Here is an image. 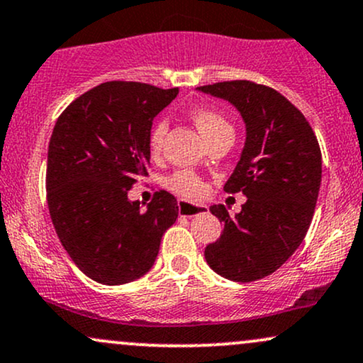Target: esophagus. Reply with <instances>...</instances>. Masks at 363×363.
Segmentation results:
<instances>
[{
    "label": "esophagus",
    "instance_id": "34e87169",
    "mask_svg": "<svg viewBox=\"0 0 363 363\" xmlns=\"http://www.w3.org/2000/svg\"><path fill=\"white\" fill-rule=\"evenodd\" d=\"M177 208H179V215H181V216H196V215L206 213V211H208L206 205H199V203H189V201H184V199H179Z\"/></svg>",
    "mask_w": 363,
    "mask_h": 363
}]
</instances>
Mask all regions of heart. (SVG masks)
Instances as JSON below:
<instances>
[{"label":"heart","mask_w":363,"mask_h":363,"mask_svg":"<svg viewBox=\"0 0 363 363\" xmlns=\"http://www.w3.org/2000/svg\"><path fill=\"white\" fill-rule=\"evenodd\" d=\"M191 118H193L194 124L210 143H213V141L220 138H227V136L234 138V126H232L230 121L227 119V116L222 114L220 111L210 109V107H198V109L193 111ZM167 119H158L157 123L153 124L148 136V145L153 155H158V153L162 152V148H164V141L165 136H167ZM165 186H167L172 193L186 196V198H196V196L203 193V181L199 179L198 174L193 172V170H177V172H174L172 176L167 177Z\"/></svg>","instance_id":"b5f03b06"}]
</instances>
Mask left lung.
Wrapping results in <instances>:
<instances>
[{
    "mask_svg": "<svg viewBox=\"0 0 363 363\" xmlns=\"http://www.w3.org/2000/svg\"><path fill=\"white\" fill-rule=\"evenodd\" d=\"M198 90L235 106L247 131L240 160L223 186L247 201L235 216L223 205L210 208L223 234L206 245L205 259L227 280H261L297 251L309 230L323 172L318 138L302 112L272 86L232 80Z\"/></svg>",
    "mask_w": 363,
    "mask_h": 363,
    "instance_id": "8db88e82",
    "label": "left lung"
}]
</instances>
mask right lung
I'll return each instance as SVG.
<instances>
[{
	"mask_svg": "<svg viewBox=\"0 0 363 363\" xmlns=\"http://www.w3.org/2000/svg\"><path fill=\"white\" fill-rule=\"evenodd\" d=\"M177 89L106 82L85 91L57 118L48 152V206L74 264L104 285L143 277L164 232L177 220V199L157 191L141 211L128 191L148 176L153 118Z\"/></svg>",
	"mask_w": 363,
	"mask_h": 363,
	"instance_id": "1",
	"label": "right lung"
}]
</instances>
